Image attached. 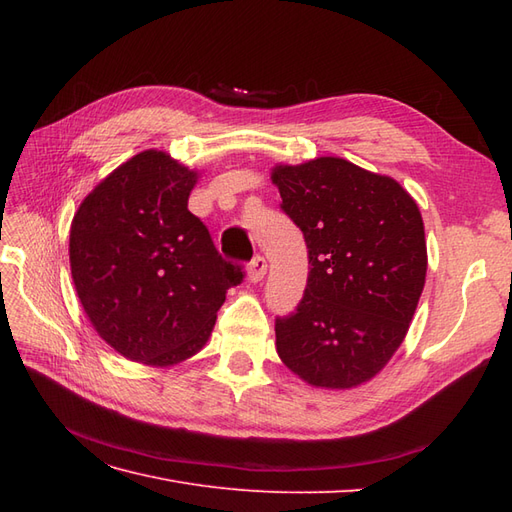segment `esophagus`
Listing matches in <instances>:
<instances>
[{"mask_svg": "<svg viewBox=\"0 0 512 512\" xmlns=\"http://www.w3.org/2000/svg\"><path fill=\"white\" fill-rule=\"evenodd\" d=\"M265 275H267V260L262 256H256L250 262V267H247V280H250L252 284H258Z\"/></svg>", "mask_w": 512, "mask_h": 512, "instance_id": "1", "label": "esophagus"}]
</instances>
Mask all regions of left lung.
<instances>
[{"label":"left lung","instance_id":"obj_1","mask_svg":"<svg viewBox=\"0 0 512 512\" xmlns=\"http://www.w3.org/2000/svg\"><path fill=\"white\" fill-rule=\"evenodd\" d=\"M271 181L309 254L297 312L275 320L277 354L309 386L356 389L391 361L421 299V211L393 177L344 158L275 164Z\"/></svg>","mask_w":512,"mask_h":512}]
</instances>
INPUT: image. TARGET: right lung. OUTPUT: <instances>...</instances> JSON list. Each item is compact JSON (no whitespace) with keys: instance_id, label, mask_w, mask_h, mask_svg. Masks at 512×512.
<instances>
[{"instance_id":"add662e5","label":"right lung","mask_w":512,"mask_h":512,"mask_svg":"<svg viewBox=\"0 0 512 512\" xmlns=\"http://www.w3.org/2000/svg\"><path fill=\"white\" fill-rule=\"evenodd\" d=\"M200 173L147 149L91 190L70 228V271L91 327L128 361L173 367L205 348L243 271L188 209Z\"/></svg>"}]
</instances>
